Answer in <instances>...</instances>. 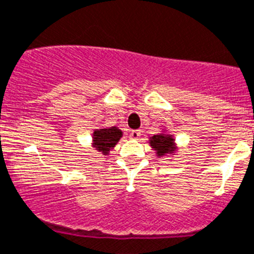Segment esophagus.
<instances>
[{"instance_id":"1","label":"esophagus","mask_w":254,"mask_h":254,"mask_svg":"<svg viewBox=\"0 0 254 254\" xmlns=\"http://www.w3.org/2000/svg\"><path fill=\"white\" fill-rule=\"evenodd\" d=\"M140 135H141V131L140 130H131V131H130V138L131 139H139L140 138Z\"/></svg>"}]
</instances>
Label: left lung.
Segmentation results:
<instances>
[{
  "label": "left lung",
  "instance_id": "8db88e82",
  "mask_svg": "<svg viewBox=\"0 0 254 254\" xmlns=\"http://www.w3.org/2000/svg\"><path fill=\"white\" fill-rule=\"evenodd\" d=\"M150 145L157 150L159 155H163L166 153L172 152L173 148V139L170 135H154L150 138Z\"/></svg>",
  "mask_w": 254,
  "mask_h": 254
}]
</instances>
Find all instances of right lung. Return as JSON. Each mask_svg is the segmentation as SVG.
<instances>
[{"instance_id": "right-lung-1", "label": "right lung", "mask_w": 254, "mask_h": 254, "mask_svg": "<svg viewBox=\"0 0 254 254\" xmlns=\"http://www.w3.org/2000/svg\"><path fill=\"white\" fill-rule=\"evenodd\" d=\"M123 132L116 127H109V129L96 130L93 132V144L97 150L102 152V154H107L111 148L115 147L119 139L122 138Z\"/></svg>"}]
</instances>
